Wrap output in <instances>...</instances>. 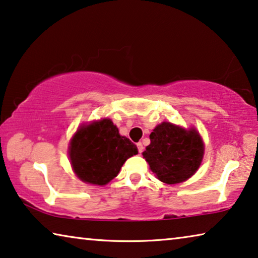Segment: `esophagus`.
Wrapping results in <instances>:
<instances>
[{
    "mask_svg": "<svg viewBox=\"0 0 258 258\" xmlns=\"http://www.w3.org/2000/svg\"><path fill=\"white\" fill-rule=\"evenodd\" d=\"M137 146H138V150H139V153H142V151H144V149H145L144 145H142L141 142H139V144H138Z\"/></svg>",
    "mask_w": 258,
    "mask_h": 258,
    "instance_id": "34e87169",
    "label": "esophagus"
}]
</instances>
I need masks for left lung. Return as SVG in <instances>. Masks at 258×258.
Masks as SVG:
<instances>
[{
    "instance_id": "8db88e82",
    "label": "left lung",
    "mask_w": 258,
    "mask_h": 258,
    "mask_svg": "<svg viewBox=\"0 0 258 258\" xmlns=\"http://www.w3.org/2000/svg\"><path fill=\"white\" fill-rule=\"evenodd\" d=\"M149 138L150 145L142 155L162 182L173 185L186 181L201 165L204 144L194 127L185 130L163 121Z\"/></svg>"
}]
</instances>
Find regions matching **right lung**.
I'll return each mask as SVG.
<instances>
[{"label": "right lung", "mask_w": 258, "mask_h": 258, "mask_svg": "<svg viewBox=\"0 0 258 258\" xmlns=\"http://www.w3.org/2000/svg\"><path fill=\"white\" fill-rule=\"evenodd\" d=\"M137 154V146L121 137L109 118L81 125L69 146V156L77 177L97 186L107 185L117 177L126 159Z\"/></svg>", "instance_id": "obj_1"}]
</instances>
